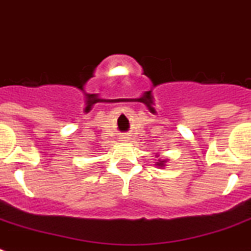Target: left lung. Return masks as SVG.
Listing matches in <instances>:
<instances>
[{"mask_svg":"<svg viewBox=\"0 0 251 251\" xmlns=\"http://www.w3.org/2000/svg\"><path fill=\"white\" fill-rule=\"evenodd\" d=\"M164 164H165V161H160V162H157L158 166H164Z\"/></svg>","mask_w":251,"mask_h":251,"instance_id":"1","label":"left lung"}]
</instances>
